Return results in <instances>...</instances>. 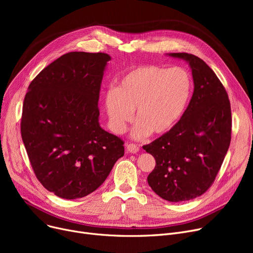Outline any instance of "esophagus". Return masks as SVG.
Instances as JSON below:
<instances>
[{"label": "esophagus", "mask_w": 253, "mask_h": 253, "mask_svg": "<svg viewBox=\"0 0 253 253\" xmlns=\"http://www.w3.org/2000/svg\"><path fill=\"white\" fill-rule=\"evenodd\" d=\"M126 150H127L128 153L135 154L139 151V148H138V145L135 144V143H127L126 144Z\"/></svg>", "instance_id": "34e87169"}]
</instances>
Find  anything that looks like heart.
Listing matches in <instances>:
<instances>
[{
    "label": "heart",
    "instance_id": "heart-1",
    "mask_svg": "<svg viewBox=\"0 0 253 253\" xmlns=\"http://www.w3.org/2000/svg\"><path fill=\"white\" fill-rule=\"evenodd\" d=\"M191 91V77L179 66H135L121 78L117 88L105 93L110 127L115 133H122L135 111L133 137L141 139L150 132L165 134L183 115Z\"/></svg>",
    "mask_w": 253,
    "mask_h": 253
}]
</instances>
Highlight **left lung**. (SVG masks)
I'll list each match as a JSON object with an SVG mask.
<instances>
[{
	"label": "left lung",
	"mask_w": 253,
	"mask_h": 253,
	"mask_svg": "<svg viewBox=\"0 0 253 253\" xmlns=\"http://www.w3.org/2000/svg\"><path fill=\"white\" fill-rule=\"evenodd\" d=\"M169 56L189 62L193 96L177 124L142 149L156 160L148 176L152 190L164 200L181 202L213 183L230 147L232 113L227 91L206 62L184 52Z\"/></svg>",
	"instance_id": "1"
}]
</instances>
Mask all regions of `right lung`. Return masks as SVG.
Segmentation results:
<instances>
[{
  "instance_id": "1",
  "label": "right lung",
  "mask_w": 253,
  "mask_h": 253,
  "mask_svg": "<svg viewBox=\"0 0 253 253\" xmlns=\"http://www.w3.org/2000/svg\"><path fill=\"white\" fill-rule=\"evenodd\" d=\"M106 53L70 52L40 73L26 92L21 137L39 181L63 199L83 198L109 176L124 141L99 126Z\"/></svg>"
}]
</instances>
